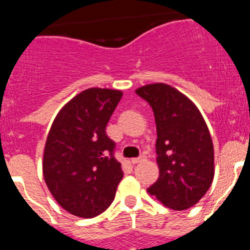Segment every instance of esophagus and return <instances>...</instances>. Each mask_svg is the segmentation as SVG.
Returning a JSON list of instances; mask_svg holds the SVG:
<instances>
[{
  "mask_svg": "<svg viewBox=\"0 0 250 250\" xmlns=\"http://www.w3.org/2000/svg\"><path fill=\"white\" fill-rule=\"evenodd\" d=\"M144 156H139V158H132L131 160H130V163H131V164H138V163H140V161H143L144 160Z\"/></svg>",
  "mask_w": 250,
  "mask_h": 250,
  "instance_id": "esophagus-1",
  "label": "esophagus"
}]
</instances>
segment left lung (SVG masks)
Returning <instances> with one entry per match:
<instances>
[{
    "label": "left lung",
    "mask_w": 250,
    "mask_h": 250,
    "mask_svg": "<svg viewBox=\"0 0 250 250\" xmlns=\"http://www.w3.org/2000/svg\"><path fill=\"white\" fill-rule=\"evenodd\" d=\"M151 106L156 124L159 179L147 188L165 207L184 210L202 199L214 178V149L202 114L189 99L165 83L136 90Z\"/></svg>",
    "instance_id": "left-lung-1"
}]
</instances>
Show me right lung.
Listing matches in <instances>:
<instances>
[{
    "instance_id": "1",
    "label": "right lung",
    "mask_w": 250,
    "mask_h": 250,
    "mask_svg": "<svg viewBox=\"0 0 250 250\" xmlns=\"http://www.w3.org/2000/svg\"><path fill=\"white\" fill-rule=\"evenodd\" d=\"M121 96L118 90H85L63 106L48 132L46 185L65 210L80 218L105 211L123 179L115 143L105 130Z\"/></svg>"
}]
</instances>
